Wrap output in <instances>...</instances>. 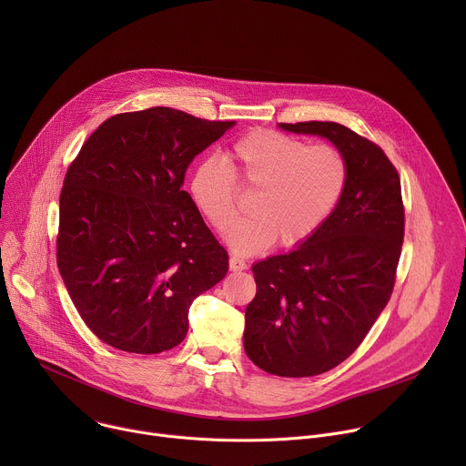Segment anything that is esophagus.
I'll return each instance as SVG.
<instances>
[{
	"label": "esophagus",
	"instance_id": "obj_1",
	"mask_svg": "<svg viewBox=\"0 0 466 466\" xmlns=\"http://www.w3.org/2000/svg\"><path fill=\"white\" fill-rule=\"evenodd\" d=\"M228 265H230V271H245L247 269V263L236 256H230Z\"/></svg>",
	"mask_w": 466,
	"mask_h": 466
}]
</instances>
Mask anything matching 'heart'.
<instances>
[{"mask_svg": "<svg viewBox=\"0 0 466 466\" xmlns=\"http://www.w3.org/2000/svg\"><path fill=\"white\" fill-rule=\"evenodd\" d=\"M232 169L218 157L198 160L187 178L195 210L216 230H227L238 216L236 177L256 189L250 218L236 223L227 241L236 254L297 247L309 239L339 205L349 167L339 149L306 142L269 128H256L228 149Z\"/></svg>", "mask_w": 466, "mask_h": 466, "instance_id": "heart-1", "label": "heart"}]
</instances>
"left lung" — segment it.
<instances>
[{
	"label": "left lung",
	"instance_id": "obj_1",
	"mask_svg": "<svg viewBox=\"0 0 466 466\" xmlns=\"http://www.w3.org/2000/svg\"><path fill=\"white\" fill-rule=\"evenodd\" d=\"M334 144L349 178L339 205L304 243L252 265L256 297L243 347L261 370L317 376L343 363L387 306L404 241L400 177L374 142L334 121L279 123Z\"/></svg>",
	"mask_w": 466,
	"mask_h": 466
}]
</instances>
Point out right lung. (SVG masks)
I'll list each match as a JSON object with an SVG mask.
<instances>
[{
	"label": "right lung",
	"mask_w": 466,
	"mask_h": 466,
	"mask_svg": "<svg viewBox=\"0 0 466 466\" xmlns=\"http://www.w3.org/2000/svg\"><path fill=\"white\" fill-rule=\"evenodd\" d=\"M230 127L169 106L116 114L70 164L56 265L103 343L132 354L177 347L191 302L225 279L228 254L182 184L191 160Z\"/></svg>",
	"instance_id": "1"
}]
</instances>
